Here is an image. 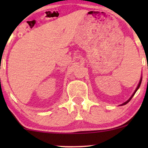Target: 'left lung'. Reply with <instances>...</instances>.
<instances>
[{
	"label": "left lung",
	"mask_w": 148,
	"mask_h": 148,
	"mask_svg": "<svg viewBox=\"0 0 148 148\" xmlns=\"http://www.w3.org/2000/svg\"><path fill=\"white\" fill-rule=\"evenodd\" d=\"M141 81H142V77H141V79H140V81H139V84H138V86H137L136 89V90H135V91H134V92L133 93V95H132V96H131V97H130V99H129L128 100H127V101H125V102H124L123 103H122V104H121V105H120V106H123V105H125V104H127V103H128V102H129V101H130L131 99H132V97H134V95H135V93H136V91H137V90H138V88H139V87H140V84H141Z\"/></svg>",
	"instance_id": "obj_1"
}]
</instances>
